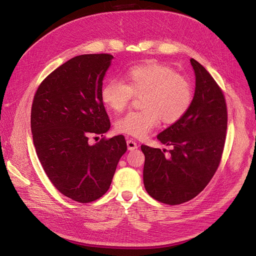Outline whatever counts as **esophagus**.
Listing matches in <instances>:
<instances>
[{"mask_svg":"<svg viewBox=\"0 0 256 256\" xmlns=\"http://www.w3.org/2000/svg\"><path fill=\"white\" fill-rule=\"evenodd\" d=\"M126 144H128V150H134V149L138 148L136 142L134 140H130V138L126 140Z\"/></svg>","mask_w":256,"mask_h":256,"instance_id":"esophagus-1","label":"esophagus"}]
</instances>
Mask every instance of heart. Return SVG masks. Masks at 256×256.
<instances>
[{"instance_id":"obj_1","label":"heart","mask_w":256,"mask_h":256,"mask_svg":"<svg viewBox=\"0 0 256 256\" xmlns=\"http://www.w3.org/2000/svg\"><path fill=\"white\" fill-rule=\"evenodd\" d=\"M126 83L108 80L101 89L103 104L116 112L126 109L134 96H140V110L130 112L116 122L118 132L144 138L160 120L166 124L177 122L186 116L194 99L190 81L171 66L156 60L130 66Z\"/></svg>"}]
</instances>
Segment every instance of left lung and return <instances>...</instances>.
<instances>
[{
    "label": "left lung",
    "instance_id": "1",
    "mask_svg": "<svg viewBox=\"0 0 256 256\" xmlns=\"http://www.w3.org/2000/svg\"><path fill=\"white\" fill-rule=\"evenodd\" d=\"M196 92L186 116L161 132L157 138L172 146L165 150L142 144L144 186L156 200L176 206L196 198L220 165L227 134L224 93L210 72L194 58Z\"/></svg>",
    "mask_w": 256,
    "mask_h": 256
}]
</instances>
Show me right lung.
<instances>
[{"mask_svg": "<svg viewBox=\"0 0 256 256\" xmlns=\"http://www.w3.org/2000/svg\"><path fill=\"white\" fill-rule=\"evenodd\" d=\"M112 58L108 54L70 58L40 83L32 102L31 132L38 160L54 186L81 204L108 190L128 149L122 134L88 142L90 136H103L110 128L100 94Z\"/></svg>", "mask_w": 256, "mask_h": 256, "instance_id": "add662e5", "label": "right lung"}]
</instances>
